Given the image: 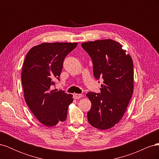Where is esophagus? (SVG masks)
<instances>
[{
	"mask_svg": "<svg viewBox=\"0 0 159 159\" xmlns=\"http://www.w3.org/2000/svg\"><path fill=\"white\" fill-rule=\"evenodd\" d=\"M82 94H80V93H74V98L75 99H78L82 97Z\"/></svg>",
	"mask_w": 159,
	"mask_h": 159,
	"instance_id": "esophagus-1",
	"label": "esophagus"
}]
</instances>
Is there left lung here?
Masks as SVG:
<instances>
[{
  "label": "left lung",
  "mask_w": 159,
  "mask_h": 159,
  "mask_svg": "<svg viewBox=\"0 0 159 159\" xmlns=\"http://www.w3.org/2000/svg\"><path fill=\"white\" fill-rule=\"evenodd\" d=\"M81 46L92 60L95 78L103 79L100 93L86 94L91 103L88 120L93 127L106 130L119 122L132 97L133 60L113 40L87 42Z\"/></svg>",
  "instance_id": "obj_1"
}]
</instances>
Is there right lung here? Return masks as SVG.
Returning a JSON list of instances; mask_svg holds the SVG:
<instances>
[{"label":"right lung","instance_id":"right-lung-1","mask_svg":"<svg viewBox=\"0 0 159 159\" xmlns=\"http://www.w3.org/2000/svg\"><path fill=\"white\" fill-rule=\"evenodd\" d=\"M78 43H42L28 52L22 70L25 99L36 119L46 126L52 127L67 119L73 95L64 91L51 90L59 77L66 56Z\"/></svg>","mask_w":159,"mask_h":159}]
</instances>
